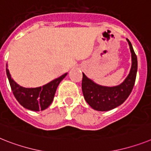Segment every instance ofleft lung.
Wrapping results in <instances>:
<instances>
[{
  "mask_svg": "<svg viewBox=\"0 0 151 151\" xmlns=\"http://www.w3.org/2000/svg\"><path fill=\"white\" fill-rule=\"evenodd\" d=\"M130 46L132 64L130 73L124 81L116 87H104L95 83L83 73L82 91L84 99L96 111H107L122 104L129 97L134 87L137 71V58L132 44L127 39Z\"/></svg>",
  "mask_w": 151,
  "mask_h": 151,
  "instance_id": "obj_1",
  "label": "left lung"
}]
</instances>
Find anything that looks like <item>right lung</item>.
Wrapping results in <instances>:
<instances>
[{
  "label": "right lung",
  "instance_id": "1",
  "mask_svg": "<svg viewBox=\"0 0 151 151\" xmlns=\"http://www.w3.org/2000/svg\"><path fill=\"white\" fill-rule=\"evenodd\" d=\"M6 67H7V65H6ZM6 72L15 98L21 106L34 111H43L50 106L54 100V94L59 83L68 74L67 73H64L60 78L52 81L42 87L25 88L18 85L11 78L7 68H6Z\"/></svg>",
  "mask_w": 151,
  "mask_h": 151
}]
</instances>
